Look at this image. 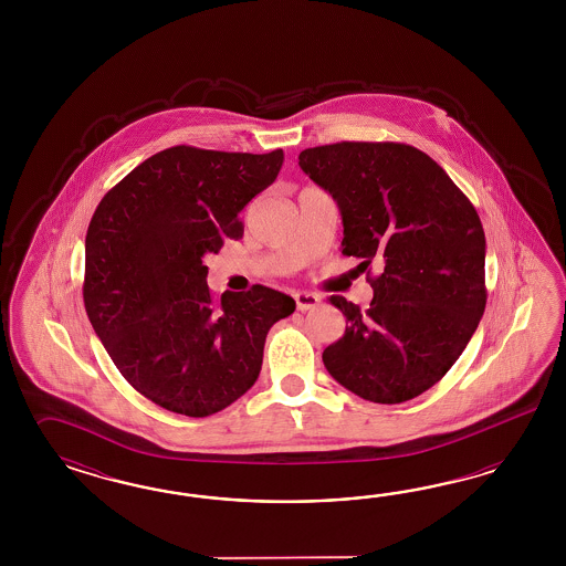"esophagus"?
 Masks as SVG:
<instances>
[{"label": "esophagus", "mask_w": 566, "mask_h": 566, "mask_svg": "<svg viewBox=\"0 0 566 566\" xmlns=\"http://www.w3.org/2000/svg\"><path fill=\"white\" fill-rule=\"evenodd\" d=\"M294 301H296V308L298 311H311V308L319 305V296L313 294V292H296Z\"/></svg>", "instance_id": "1"}]
</instances>
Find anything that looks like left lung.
<instances>
[{
  "mask_svg": "<svg viewBox=\"0 0 566 566\" xmlns=\"http://www.w3.org/2000/svg\"><path fill=\"white\" fill-rule=\"evenodd\" d=\"M298 166L332 195L343 255L371 261L369 307L329 296L346 329L322 359L346 390L379 405L438 384L480 326L485 234L475 207L429 155L405 143L343 140L305 149Z\"/></svg>",
  "mask_w": 566,
  "mask_h": 566,
  "instance_id": "1",
  "label": "left lung"
}]
</instances>
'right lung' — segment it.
Masks as SVG:
<instances>
[{
	"mask_svg": "<svg viewBox=\"0 0 566 566\" xmlns=\"http://www.w3.org/2000/svg\"><path fill=\"white\" fill-rule=\"evenodd\" d=\"M284 151L178 145L109 190L85 240L88 322L124 379L155 405L207 417L258 381L270 327L296 308L284 292L207 286L203 258L240 239V211L268 189Z\"/></svg>",
	"mask_w": 566,
	"mask_h": 566,
	"instance_id": "add662e5",
	"label": "right lung"
}]
</instances>
